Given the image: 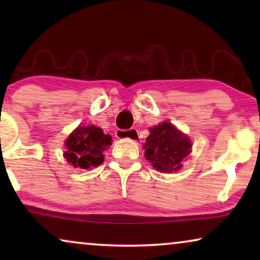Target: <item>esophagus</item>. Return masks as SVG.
Here are the masks:
<instances>
[{
	"label": "esophagus",
	"mask_w": 260,
	"mask_h": 260,
	"mask_svg": "<svg viewBox=\"0 0 260 260\" xmlns=\"http://www.w3.org/2000/svg\"><path fill=\"white\" fill-rule=\"evenodd\" d=\"M116 137L117 138H122V140H133V141H137L138 140V130L135 129H129V130H122L118 129L116 131Z\"/></svg>",
	"instance_id": "34e87169"
}]
</instances>
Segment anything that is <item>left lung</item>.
<instances>
[{"label":"left lung","mask_w":260,"mask_h":260,"mask_svg":"<svg viewBox=\"0 0 260 260\" xmlns=\"http://www.w3.org/2000/svg\"><path fill=\"white\" fill-rule=\"evenodd\" d=\"M143 149L145 158L162 173L177 172L190 154L191 142L172 123L163 122L151 129Z\"/></svg>","instance_id":"8db88e82"}]
</instances>
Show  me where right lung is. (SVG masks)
Segmentation results:
<instances>
[{"label": "right lung", "mask_w": 260, "mask_h": 260, "mask_svg": "<svg viewBox=\"0 0 260 260\" xmlns=\"http://www.w3.org/2000/svg\"><path fill=\"white\" fill-rule=\"evenodd\" d=\"M111 144V136L94 125L79 126L65 142L67 162L76 168L88 169L104 161L103 151Z\"/></svg>", "instance_id": "add662e5"}]
</instances>
